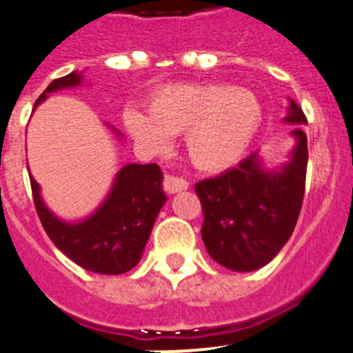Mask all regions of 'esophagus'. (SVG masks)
Returning a JSON list of instances; mask_svg holds the SVG:
<instances>
[{
	"mask_svg": "<svg viewBox=\"0 0 353 353\" xmlns=\"http://www.w3.org/2000/svg\"><path fill=\"white\" fill-rule=\"evenodd\" d=\"M187 187H189V182L182 176H174V174H166V179H164V189H166L170 194H176V192L185 191Z\"/></svg>",
	"mask_w": 353,
	"mask_h": 353,
	"instance_id": "esophagus-1",
	"label": "esophagus"
}]
</instances>
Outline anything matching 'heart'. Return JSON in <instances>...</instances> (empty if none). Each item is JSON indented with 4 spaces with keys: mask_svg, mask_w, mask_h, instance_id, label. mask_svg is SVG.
Returning a JSON list of instances; mask_svg holds the SVG:
<instances>
[{
    "mask_svg": "<svg viewBox=\"0 0 353 353\" xmlns=\"http://www.w3.org/2000/svg\"><path fill=\"white\" fill-rule=\"evenodd\" d=\"M146 111H123L127 132L155 154L170 148L171 136L183 134L187 157L201 171L236 164L263 120L254 93L224 83L166 84L148 97Z\"/></svg>",
    "mask_w": 353,
    "mask_h": 353,
    "instance_id": "b5f03b06",
    "label": "heart"
}]
</instances>
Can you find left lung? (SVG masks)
<instances>
[{
    "mask_svg": "<svg viewBox=\"0 0 353 353\" xmlns=\"http://www.w3.org/2000/svg\"><path fill=\"white\" fill-rule=\"evenodd\" d=\"M286 123L305 125L302 109L290 99ZM295 146L281 168H265L258 152L239 166L196 183L203 208V236L208 254L235 272H251L277 256L292 236L304 199L307 138L292 130Z\"/></svg>",
    "mask_w": 353,
    "mask_h": 353,
    "instance_id": "1",
    "label": "left lung"
}]
</instances>
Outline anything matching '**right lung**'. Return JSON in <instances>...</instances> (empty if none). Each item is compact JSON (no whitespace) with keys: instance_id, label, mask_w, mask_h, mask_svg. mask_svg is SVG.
I'll return each instance as SVG.
<instances>
[{"instance_id":"add662e5","label":"right lung","mask_w":353,"mask_h":353,"mask_svg":"<svg viewBox=\"0 0 353 353\" xmlns=\"http://www.w3.org/2000/svg\"><path fill=\"white\" fill-rule=\"evenodd\" d=\"M81 83L83 76L77 72L54 79L39 97L35 108L49 93ZM114 132L121 136L117 129ZM30 182L40 223L56 248L83 269L108 276L129 272L139 263L155 219L168 199L157 164H125L114 176L101 207L88 217L70 223L49 210L31 174Z\"/></svg>"}]
</instances>
